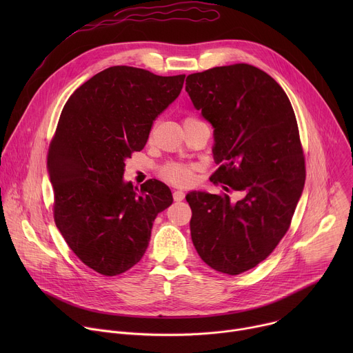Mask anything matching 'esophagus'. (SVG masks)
Segmentation results:
<instances>
[{
	"label": "esophagus",
	"instance_id": "esophagus-1",
	"mask_svg": "<svg viewBox=\"0 0 353 353\" xmlns=\"http://www.w3.org/2000/svg\"><path fill=\"white\" fill-rule=\"evenodd\" d=\"M173 198H174V201H183L184 199V192L180 191V190H176V191H173Z\"/></svg>",
	"mask_w": 353,
	"mask_h": 353
}]
</instances>
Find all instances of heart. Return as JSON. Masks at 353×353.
<instances>
[{
    "label": "heart",
    "instance_id": "b5f03b06",
    "mask_svg": "<svg viewBox=\"0 0 353 353\" xmlns=\"http://www.w3.org/2000/svg\"><path fill=\"white\" fill-rule=\"evenodd\" d=\"M192 120V119H187ZM163 174L168 180L177 185H188L192 181V172L190 166L179 165V163H170L165 168Z\"/></svg>",
    "mask_w": 353,
    "mask_h": 353
}]
</instances>
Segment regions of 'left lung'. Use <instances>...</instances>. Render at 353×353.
Returning <instances> with one entry per match:
<instances>
[{
    "label": "left lung",
    "mask_w": 353,
    "mask_h": 353,
    "mask_svg": "<svg viewBox=\"0 0 353 353\" xmlns=\"http://www.w3.org/2000/svg\"><path fill=\"white\" fill-rule=\"evenodd\" d=\"M185 90L214 128L211 176L243 192L190 191L191 240L215 271L239 275L265 260L289 229L306 169L294 112L285 90L248 64L191 74ZM228 190V187H223Z\"/></svg>",
    "instance_id": "8db88e82"
}]
</instances>
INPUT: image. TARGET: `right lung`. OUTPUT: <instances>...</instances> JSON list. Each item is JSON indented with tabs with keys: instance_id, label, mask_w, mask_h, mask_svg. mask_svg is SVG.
<instances>
[{
	"instance_id": "1",
	"label": "right lung",
	"mask_w": 353,
	"mask_h": 353,
	"mask_svg": "<svg viewBox=\"0 0 353 353\" xmlns=\"http://www.w3.org/2000/svg\"><path fill=\"white\" fill-rule=\"evenodd\" d=\"M184 78L110 67L82 83L61 112L47 158L54 221L75 256L99 274L114 276L134 267L158 214L173 203L165 183L148 180L137 192L123 176L125 161L145 146Z\"/></svg>"
}]
</instances>
